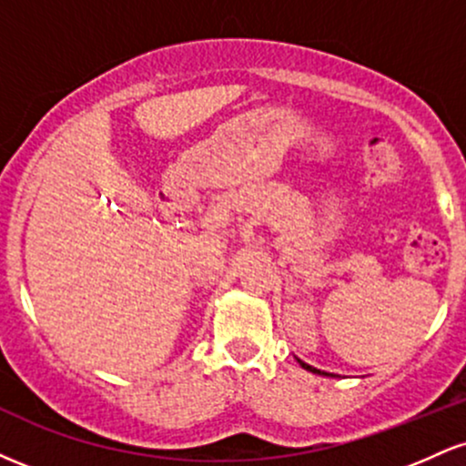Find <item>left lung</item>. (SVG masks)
<instances>
[{
    "instance_id": "left-lung-1",
    "label": "left lung",
    "mask_w": 466,
    "mask_h": 466,
    "mask_svg": "<svg viewBox=\"0 0 466 466\" xmlns=\"http://www.w3.org/2000/svg\"><path fill=\"white\" fill-rule=\"evenodd\" d=\"M298 363H300V366L304 368V370H309V372H315V374H326V372H322V370H318V368H313V366H309V363H304L302 360H298Z\"/></svg>"
}]
</instances>
